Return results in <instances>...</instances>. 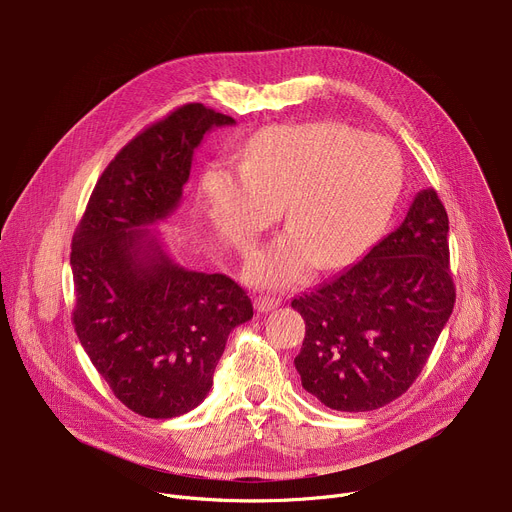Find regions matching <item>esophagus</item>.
Wrapping results in <instances>:
<instances>
[{"mask_svg":"<svg viewBox=\"0 0 512 512\" xmlns=\"http://www.w3.org/2000/svg\"><path fill=\"white\" fill-rule=\"evenodd\" d=\"M277 306H279V298H273V296H259V298H255L257 312H271Z\"/></svg>","mask_w":512,"mask_h":512,"instance_id":"34e87169","label":"esophagus"}]
</instances>
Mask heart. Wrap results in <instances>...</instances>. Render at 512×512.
Listing matches in <instances>:
<instances>
[{
  "label": "heart",
  "mask_w": 512,
  "mask_h": 512,
  "mask_svg": "<svg viewBox=\"0 0 512 512\" xmlns=\"http://www.w3.org/2000/svg\"><path fill=\"white\" fill-rule=\"evenodd\" d=\"M403 158L395 145L342 123L275 125L259 131L241 168L214 164L202 198L223 241L247 253L281 214L289 229L261 249L247 275L283 287L308 267L336 269L367 251L397 204Z\"/></svg>",
  "instance_id": "b5f03b06"
}]
</instances>
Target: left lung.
<instances>
[{
    "label": "left lung",
    "mask_w": 512,
    "mask_h": 512,
    "mask_svg": "<svg viewBox=\"0 0 512 512\" xmlns=\"http://www.w3.org/2000/svg\"><path fill=\"white\" fill-rule=\"evenodd\" d=\"M448 212L421 190L405 221L360 261L294 298L306 322L302 387L336 411H373L423 371L456 302Z\"/></svg>",
    "instance_id": "obj_1"
}]
</instances>
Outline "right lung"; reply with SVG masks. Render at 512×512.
Instances as JSON below:
<instances>
[{
    "label": "right lung",
    "mask_w": 512,
    "mask_h": 512,
    "mask_svg": "<svg viewBox=\"0 0 512 512\" xmlns=\"http://www.w3.org/2000/svg\"><path fill=\"white\" fill-rule=\"evenodd\" d=\"M233 123L188 103L143 129L101 174L72 237V324L113 395L143 417L198 407L229 334L253 318L241 285L180 267L150 229L178 208L204 133Z\"/></svg>",
    "instance_id": "1"
}]
</instances>
